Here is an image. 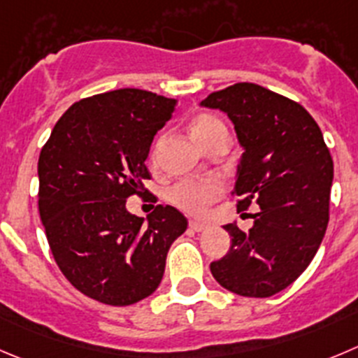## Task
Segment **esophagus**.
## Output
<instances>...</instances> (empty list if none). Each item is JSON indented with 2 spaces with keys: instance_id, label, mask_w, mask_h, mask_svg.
<instances>
[{
  "instance_id": "esophagus-1",
  "label": "esophagus",
  "mask_w": 358,
  "mask_h": 358,
  "mask_svg": "<svg viewBox=\"0 0 358 358\" xmlns=\"http://www.w3.org/2000/svg\"><path fill=\"white\" fill-rule=\"evenodd\" d=\"M189 228H192L193 232H203V230H207V228H209V224L202 223V221L192 220L189 221Z\"/></svg>"
}]
</instances>
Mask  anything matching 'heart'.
Listing matches in <instances>:
<instances>
[{
    "label": "heart",
    "mask_w": 358,
    "mask_h": 358,
    "mask_svg": "<svg viewBox=\"0 0 358 358\" xmlns=\"http://www.w3.org/2000/svg\"><path fill=\"white\" fill-rule=\"evenodd\" d=\"M224 128L223 122L216 119L214 115H200L195 122H193V137L202 144L203 148L207 142L213 138V135L217 130ZM158 155V145H155L151 152V158L156 159ZM224 192V186L220 179L214 177H206V179H193V177H186L181 181L173 182L169 189H166V200L177 209L185 210V213L193 214V216H200L206 213L210 207V203L216 202Z\"/></svg>",
    "instance_id": "1"
}]
</instances>
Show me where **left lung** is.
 <instances>
[{
    "label": "left lung",
    "instance_id": "obj_1",
    "mask_svg": "<svg viewBox=\"0 0 358 358\" xmlns=\"http://www.w3.org/2000/svg\"><path fill=\"white\" fill-rule=\"evenodd\" d=\"M202 107L227 112L244 148L237 209L260 207L250 232L224 224L232 246L210 272L234 294L271 297L294 283L322 244L334 162L311 114L267 87L237 83L210 93Z\"/></svg>",
    "mask_w": 358,
    "mask_h": 358
}]
</instances>
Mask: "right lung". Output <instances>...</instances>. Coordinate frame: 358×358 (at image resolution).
Returning a JSON list of instances; mask_svg holds the SVG:
<instances>
[{"instance_id": "right-lung-1", "label": "right lung", "mask_w": 358, "mask_h": 358, "mask_svg": "<svg viewBox=\"0 0 358 358\" xmlns=\"http://www.w3.org/2000/svg\"><path fill=\"white\" fill-rule=\"evenodd\" d=\"M176 100L115 90L75 101L54 126L38 159V210L57 267L80 294L108 306L149 297L188 220L172 206L138 217L126 210L142 181L156 131Z\"/></svg>"}]
</instances>
